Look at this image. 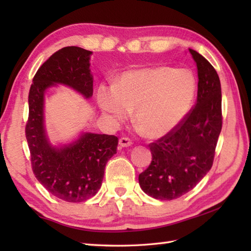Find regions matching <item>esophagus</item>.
Instances as JSON below:
<instances>
[{
    "mask_svg": "<svg viewBox=\"0 0 251 251\" xmlns=\"http://www.w3.org/2000/svg\"><path fill=\"white\" fill-rule=\"evenodd\" d=\"M119 145L121 147H130L132 145V141L129 139V138L123 137L119 140Z\"/></svg>",
    "mask_w": 251,
    "mask_h": 251,
    "instance_id": "1",
    "label": "esophagus"
}]
</instances>
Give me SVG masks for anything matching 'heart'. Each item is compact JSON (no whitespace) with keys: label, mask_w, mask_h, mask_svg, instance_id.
I'll use <instances>...</instances> for the list:
<instances>
[{"label":"heart","mask_w":251,"mask_h":251,"mask_svg":"<svg viewBox=\"0 0 251 251\" xmlns=\"http://www.w3.org/2000/svg\"><path fill=\"white\" fill-rule=\"evenodd\" d=\"M196 82L189 70L169 67L125 71L113 88L101 86V110L115 121H125L135 110V124L148 138H161L188 114L195 97Z\"/></svg>","instance_id":"obj_1"}]
</instances>
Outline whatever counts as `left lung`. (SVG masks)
Segmentation results:
<instances>
[{
	"instance_id": "1",
	"label": "left lung",
	"mask_w": 251,
	"mask_h": 251,
	"mask_svg": "<svg viewBox=\"0 0 251 251\" xmlns=\"http://www.w3.org/2000/svg\"><path fill=\"white\" fill-rule=\"evenodd\" d=\"M189 50L199 75L196 103L172 131L149 145L152 162L139 175L142 191L161 201L179 199L205 177L222 128L219 76L209 61Z\"/></svg>"
}]
</instances>
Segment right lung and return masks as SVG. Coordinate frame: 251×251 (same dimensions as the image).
Wrapping results in <instances>:
<instances>
[{"label": "right lung", "mask_w": 251, "mask_h": 251, "mask_svg": "<svg viewBox=\"0 0 251 251\" xmlns=\"http://www.w3.org/2000/svg\"><path fill=\"white\" fill-rule=\"evenodd\" d=\"M93 52L77 46L56 51L35 73L29 92V117L25 125L32 170L37 181L58 199L81 202L101 188L104 168L116 153L119 138L83 132L76 140L52 147L44 126V95L58 84L76 90L84 98L93 96L89 59Z\"/></svg>", "instance_id": "right-lung-1"}]
</instances>
